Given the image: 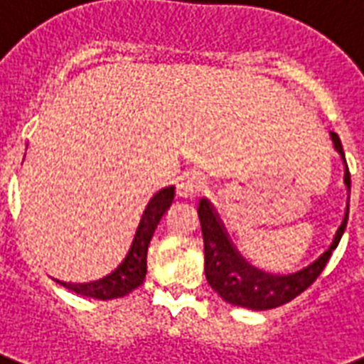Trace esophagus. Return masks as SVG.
Wrapping results in <instances>:
<instances>
[{"label": "esophagus", "instance_id": "esophagus-1", "mask_svg": "<svg viewBox=\"0 0 364 364\" xmlns=\"http://www.w3.org/2000/svg\"><path fill=\"white\" fill-rule=\"evenodd\" d=\"M204 191V179L196 171H185L177 177V195L183 198H195Z\"/></svg>", "mask_w": 364, "mask_h": 364}]
</instances>
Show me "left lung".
<instances>
[{
    "mask_svg": "<svg viewBox=\"0 0 364 364\" xmlns=\"http://www.w3.org/2000/svg\"><path fill=\"white\" fill-rule=\"evenodd\" d=\"M330 136H332L333 148L340 152L341 160L346 164L343 181H346L347 191H351V175L347 169L346 152L341 146L340 136L336 133H330ZM347 203H349V198H347ZM347 216H349V204H347L346 218L333 237L332 245L312 264L305 266L303 270L293 272V274L278 276V274H268V272L250 266L230 241L228 231L220 222L212 204L206 198H200L198 218H200L204 239V272H206L210 287L225 303L252 309V311H268V309H276V306L289 303L291 299L305 291L306 287L318 278L320 272L324 270L328 258L332 255V250L338 247L341 235L346 231Z\"/></svg>",
    "mask_w": 364,
    "mask_h": 364,
    "instance_id": "1",
    "label": "left lung"
}]
</instances>
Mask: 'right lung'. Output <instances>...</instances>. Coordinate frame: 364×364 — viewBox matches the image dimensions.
I'll return each mask as SVG.
<instances>
[{
  "label": "right lung",
  "mask_w": 364,
  "mask_h": 364,
  "mask_svg": "<svg viewBox=\"0 0 364 364\" xmlns=\"http://www.w3.org/2000/svg\"><path fill=\"white\" fill-rule=\"evenodd\" d=\"M173 196L175 187L171 185V187L158 191L148 200L139 222L134 225V231L129 237L127 247L104 274H100L98 278L90 279V282H82V284H67V282L58 279L59 284L79 295L100 299V301L125 297L127 293L142 285L144 276H146L148 245H150V239L154 235L161 216L173 203Z\"/></svg>",
  "instance_id": "right-lung-1"
}]
</instances>
